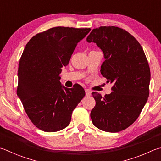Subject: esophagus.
Returning a JSON list of instances; mask_svg holds the SVG:
<instances>
[{
	"label": "esophagus",
	"mask_w": 161,
	"mask_h": 161,
	"mask_svg": "<svg viewBox=\"0 0 161 161\" xmlns=\"http://www.w3.org/2000/svg\"><path fill=\"white\" fill-rule=\"evenodd\" d=\"M85 93H86V96H91V94H92V92H91V91L88 89H85Z\"/></svg>",
	"instance_id": "obj_1"
}]
</instances>
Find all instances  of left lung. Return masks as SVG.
Wrapping results in <instances>:
<instances>
[{
	"instance_id": "1",
	"label": "left lung",
	"mask_w": 161,
	"mask_h": 161,
	"mask_svg": "<svg viewBox=\"0 0 161 161\" xmlns=\"http://www.w3.org/2000/svg\"><path fill=\"white\" fill-rule=\"evenodd\" d=\"M104 54L101 73L113 83L110 94H92L96 106L91 111L93 124L99 130L118 132L138 118L149 96L151 72L144 50L129 32L114 26L93 29L86 38Z\"/></svg>"
}]
</instances>
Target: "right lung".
Here are the masks:
<instances>
[{"label": "right lung", "mask_w": 161, "mask_h": 161, "mask_svg": "<svg viewBox=\"0 0 161 161\" xmlns=\"http://www.w3.org/2000/svg\"><path fill=\"white\" fill-rule=\"evenodd\" d=\"M90 28L55 27L29 41L19 61L17 93L32 123L54 132L68 127L72 111L84 96L80 84L61 85V68L68 65L78 42Z\"/></svg>", "instance_id": "add662e5"}]
</instances>
